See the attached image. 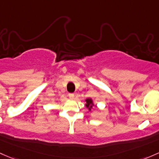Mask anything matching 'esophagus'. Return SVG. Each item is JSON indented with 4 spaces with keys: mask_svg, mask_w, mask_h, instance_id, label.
<instances>
[{
    "mask_svg": "<svg viewBox=\"0 0 159 159\" xmlns=\"http://www.w3.org/2000/svg\"><path fill=\"white\" fill-rule=\"evenodd\" d=\"M68 97H69L70 99L73 100L75 98V94L74 93H68Z\"/></svg>",
    "mask_w": 159,
    "mask_h": 159,
    "instance_id": "obj_1",
    "label": "esophagus"
}]
</instances>
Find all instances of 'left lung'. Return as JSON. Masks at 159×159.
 <instances>
[{"label":"left lung","mask_w":159,"mask_h":159,"mask_svg":"<svg viewBox=\"0 0 159 159\" xmlns=\"http://www.w3.org/2000/svg\"><path fill=\"white\" fill-rule=\"evenodd\" d=\"M85 102H86V103H85V106H86V107L88 108L89 111H91V109L93 108V107L94 106V103H93L92 98H87V99L85 100Z\"/></svg>","instance_id":"left-lung-1"}]
</instances>
